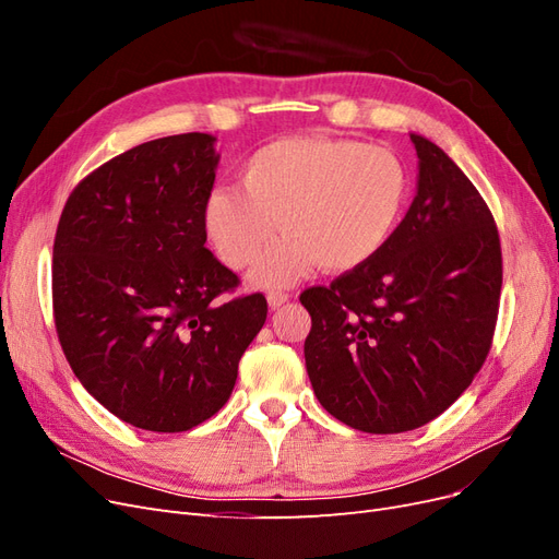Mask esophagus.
<instances>
[{"label": "esophagus", "mask_w": 559, "mask_h": 559, "mask_svg": "<svg viewBox=\"0 0 559 559\" xmlns=\"http://www.w3.org/2000/svg\"><path fill=\"white\" fill-rule=\"evenodd\" d=\"M286 300H289V296H286V294H282V292H270V294H267V306H270V308H273V310L282 308Z\"/></svg>", "instance_id": "1"}]
</instances>
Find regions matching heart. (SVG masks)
<instances>
[{
	"mask_svg": "<svg viewBox=\"0 0 559 559\" xmlns=\"http://www.w3.org/2000/svg\"><path fill=\"white\" fill-rule=\"evenodd\" d=\"M238 186H218L202 210L207 240L257 286H289L321 263L349 273L380 257L413 200V173L396 151L357 140L284 138L247 158Z\"/></svg>",
	"mask_w": 559,
	"mask_h": 559,
	"instance_id": "heart-1",
	"label": "heart"
}]
</instances>
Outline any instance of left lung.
I'll list each match as a JSON object with an SVG mask.
<instances>
[{"mask_svg": "<svg viewBox=\"0 0 559 559\" xmlns=\"http://www.w3.org/2000/svg\"><path fill=\"white\" fill-rule=\"evenodd\" d=\"M417 193L370 263L300 302L319 403L366 433H401L448 411L492 345L501 245L492 212L456 163L421 134Z\"/></svg>", "mask_w": 559, "mask_h": 559, "instance_id": "8db88e82", "label": "left lung"}]
</instances>
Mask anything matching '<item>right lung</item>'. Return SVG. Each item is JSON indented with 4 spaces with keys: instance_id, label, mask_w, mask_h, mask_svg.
<instances>
[{
    "instance_id": "right-lung-1",
    "label": "right lung",
    "mask_w": 559,
    "mask_h": 559,
    "mask_svg": "<svg viewBox=\"0 0 559 559\" xmlns=\"http://www.w3.org/2000/svg\"><path fill=\"white\" fill-rule=\"evenodd\" d=\"M216 138L151 140L72 191L53 245V312L86 392L128 425L177 433L230 399L265 324L263 294L216 300L238 275L205 247Z\"/></svg>"
}]
</instances>
